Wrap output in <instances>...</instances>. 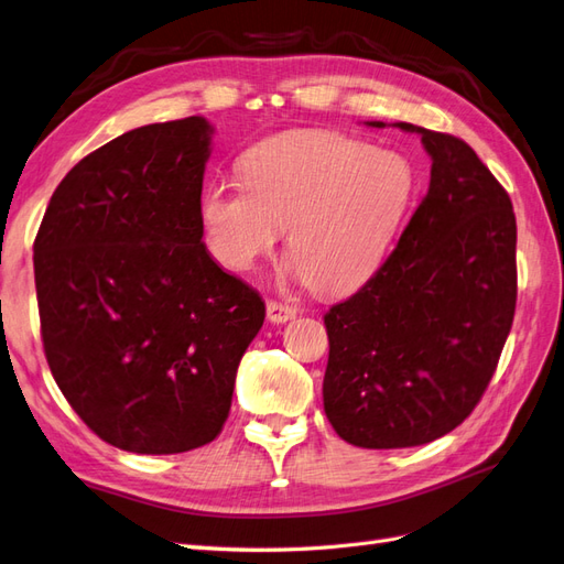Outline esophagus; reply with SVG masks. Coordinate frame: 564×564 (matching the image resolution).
<instances>
[{
    "instance_id": "1",
    "label": "esophagus",
    "mask_w": 564,
    "mask_h": 564,
    "mask_svg": "<svg viewBox=\"0 0 564 564\" xmlns=\"http://www.w3.org/2000/svg\"><path fill=\"white\" fill-rule=\"evenodd\" d=\"M296 315L294 306H286V303L280 301H268V319L270 323H286Z\"/></svg>"
}]
</instances>
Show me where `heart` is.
I'll return each instance as SVG.
<instances>
[{"label":"heart","instance_id":"heart-1","mask_svg":"<svg viewBox=\"0 0 564 564\" xmlns=\"http://www.w3.org/2000/svg\"><path fill=\"white\" fill-rule=\"evenodd\" d=\"M413 192V169L393 151L344 134H289L251 149L241 180H213L202 230L213 261L249 272L275 251L308 286L339 294L377 268Z\"/></svg>","mask_w":564,"mask_h":564}]
</instances>
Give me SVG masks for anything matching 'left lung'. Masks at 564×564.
Returning <instances> with one entry per match:
<instances>
[{
  "instance_id": "left-lung-1",
  "label": "left lung",
  "mask_w": 564,
  "mask_h": 564,
  "mask_svg": "<svg viewBox=\"0 0 564 564\" xmlns=\"http://www.w3.org/2000/svg\"><path fill=\"white\" fill-rule=\"evenodd\" d=\"M393 126L422 137L430 189L382 268L325 315V413L360 448L422 446L458 427L491 382L517 301L508 192L458 137Z\"/></svg>"
}]
</instances>
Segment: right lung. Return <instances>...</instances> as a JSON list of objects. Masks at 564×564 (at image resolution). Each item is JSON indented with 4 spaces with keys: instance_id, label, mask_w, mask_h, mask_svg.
I'll list each match as a JSON object with an SVG mask.
<instances>
[{
    "instance_id": "right-lung-1",
    "label": "right lung",
    "mask_w": 564,
    "mask_h": 564,
    "mask_svg": "<svg viewBox=\"0 0 564 564\" xmlns=\"http://www.w3.org/2000/svg\"><path fill=\"white\" fill-rule=\"evenodd\" d=\"M213 128L130 130L73 165L35 237L44 356L106 444L142 455L210 444L265 303L202 241Z\"/></svg>"
}]
</instances>
